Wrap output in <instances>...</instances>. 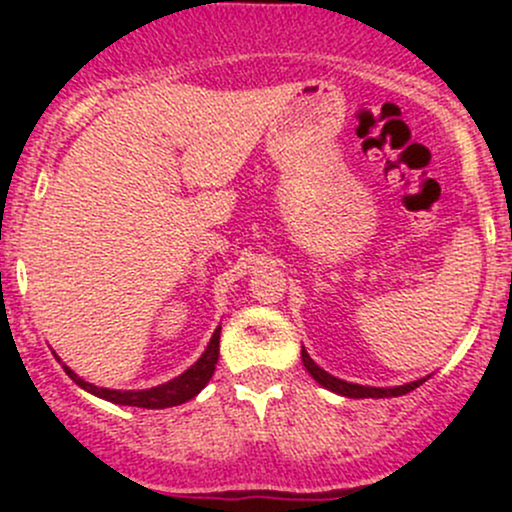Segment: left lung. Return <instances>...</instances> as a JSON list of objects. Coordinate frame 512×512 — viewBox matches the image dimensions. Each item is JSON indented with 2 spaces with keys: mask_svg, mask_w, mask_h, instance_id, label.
Segmentation results:
<instances>
[{
  "mask_svg": "<svg viewBox=\"0 0 512 512\" xmlns=\"http://www.w3.org/2000/svg\"><path fill=\"white\" fill-rule=\"evenodd\" d=\"M301 358H303V366L308 370L310 375L320 383L322 387H327V390L337 392V395L342 397H351V399H366V397H373V399H380V397H399V395H407V392L416 390L421 383H426V378L421 380H414V383H407V385H397V387H370V385H356V383H346V380H339L334 378V375L327 373V370H322L313 358L308 356V351H305V346L301 349Z\"/></svg>",
  "mask_w": 512,
  "mask_h": 512,
  "instance_id": "1",
  "label": "left lung"
}]
</instances>
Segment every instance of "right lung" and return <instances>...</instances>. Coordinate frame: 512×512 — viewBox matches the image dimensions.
<instances>
[{"label": "right lung", "mask_w": 512, "mask_h": 512, "mask_svg": "<svg viewBox=\"0 0 512 512\" xmlns=\"http://www.w3.org/2000/svg\"><path fill=\"white\" fill-rule=\"evenodd\" d=\"M219 339H221V325L216 327L211 334V342L204 349V354L197 358V363H192L185 373L178 378L168 380V383L149 387V390H108V387H98L93 383H86L84 378L74 373L69 366H62L64 373L74 380L81 390L91 392V395L105 399V402L122 404V407H142V409H166V407H178V404L190 402L192 397L199 395L204 390V385L209 383L211 375L216 370V361H219Z\"/></svg>", "instance_id": "right-lung-1"}]
</instances>
